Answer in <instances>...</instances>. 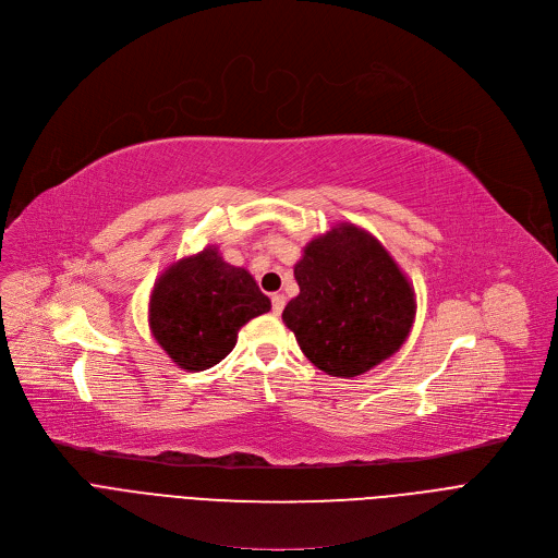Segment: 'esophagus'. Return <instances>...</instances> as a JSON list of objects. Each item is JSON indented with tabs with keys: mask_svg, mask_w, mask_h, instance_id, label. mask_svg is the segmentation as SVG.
Instances as JSON below:
<instances>
[{
	"mask_svg": "<svg viewBox=\"0 0 558 558\" xmlns=\"http://www.w3.org/2000/svg\"><path fill=\"white\" fill-rule=\"evenodd\" d=\"M282 310H284V295L282 293H274L271 295V312L278 316V314H282Z\"/></svg>",
	"mask_w": 558,
	"mask_h": 558,
	"instance_id": "esophagus-1",
	"label": "esophagus"
}]
</instances>
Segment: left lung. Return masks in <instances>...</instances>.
Returning a JSON list of instances; mask_svg holds the SVG:
<instances>
[{"label":"left lung","mask_w":558,"mask_h":558,"mask_svg":"<svg viewBox=\"0 0 558 558\" xmlns=\"http://www.w3.org/2000/svg\"><path fill=\"white\" fill-rule=\"evenodd\" d=\"M301 293L282 312L303 354L331 377H356L392 356L411 333L415 291L377 238L337 225L293 267Z\"/></svg>","instance_id":"8db88e82"}]
</instances>
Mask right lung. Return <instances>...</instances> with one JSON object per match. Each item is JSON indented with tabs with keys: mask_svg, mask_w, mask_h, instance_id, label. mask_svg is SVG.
<instances>
[{
	"mask_svg": "<svg viewBox=\"0 0 558 558\" xmlns=\"http://www.w3.org/2000/svg\"><path fill=\"white\" fill-rule=\"evenodd\" d=\"M269 310L271 301L253 276L225 263L217 246H206L181 257L155 282L150 329L179 367L199 373L235 348L242 325Z\"/></svg>",
	"mask_w": 558,
	"mask_h": 558,
	"instance_id": "right-lung-1",
	"label": "right lung"
}]
</instances>
